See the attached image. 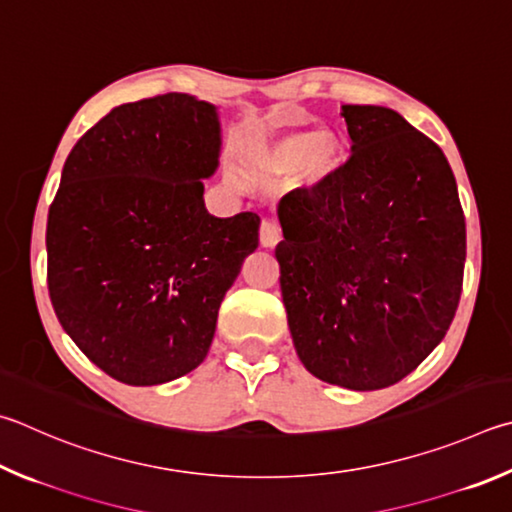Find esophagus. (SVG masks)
<instances>
[{"label":"esophagus","mask_w":512,"mask_h":512,"mask_svg":"<svg viewBox=\"0 0 512 512\" xmlns=\"http://www.w3.org/2000/svg\"><path fill=\"white\" fill-rule=\"evenodd\" d=\"M282 239V230L275 221H264L262 228H259V244L264 248H275Z\"/></svg>","instance_id":"1"}]
</instances>
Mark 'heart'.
I'll use <instances>...</instances> for the list:
<instances>
[{"mask_svg":"<svg viewBox=\"0 0 512 512\" xmlns=\"http://www.w3.org/2000/svg\"><path fill=\"white\" fill-rule=\"evenodd\" d=\"M340 159L342 152L338 138L324 134L320 129H302V132L280 136L255 147L250 154L253 165L266 174L291 172L304 163V170L313 181H322L336 172ZM228 176L230 181H239L237 172H228Z\"/></svg>","mask_w":512,"mask_h":512,"instance_id":"b5f03b06","label":"heart"}]
</instances>
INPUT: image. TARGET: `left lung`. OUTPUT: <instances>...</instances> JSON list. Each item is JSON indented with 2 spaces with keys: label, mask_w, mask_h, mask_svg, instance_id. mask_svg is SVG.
Returning <instances> with one entry per match:
<instances>
[{
  "label": "left lung",
  "mask_w": 512,
  "mask_h": 512,
  "mask_svg": "<svg viewBox=\"0 0 512 512\" xmlns=\"http://www.w3.org/2000/svg\"><path fill=\"white\" fill-rule=\"evenodd\" d=\"M349 161L277 206L275 248L297 356L324 383L403 380L457 313L466 219L441 147L394 109L342 105Z\"/></svg>",
  "instance_id": "1"
}]
</instances>
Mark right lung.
Here are the masks:
<instances>
[{"mask_svg": "<svg viewBox=\"0 0 512 512\" xmlns=\"http://www.w3.org/2000/svg\"><path fill=\"white\" fill-rule=\"evenodd\" d=\"M219 111L188 94L114 107L73 145L49 208V295L62 329L125 385L170 383L208 356L259 217H212Z\"/></svg>", "mask_w": 512, "mask_h": 512, "instance_id": "right-lung-1", "label": "right lung"}]
</instances>
